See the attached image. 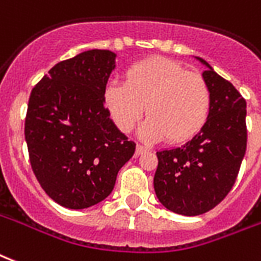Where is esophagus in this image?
<instances>
[{
    "instance_id": "esophagus-1",
    "label": "esophagus",
    "mask_w": 261,
    "mask_h": 261,
    "mask_svg": "<svg viewBox=\"0 0 261 261\" xmlns=\"http://www.w3.org/2000/svg\"><path fill=\"white\" fill-rule=\"evenodd\" d=\"M146 150H148V148H145V146L137 145V148H136V155H137V156L142 155V153H145Z\"/></svg>"
}]
</instances>
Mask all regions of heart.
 <instances>
[{
    "label": "heart",
    "instance_id": "b5f03b06",
    "mask_svg": "<svg viewBox=\"0 0 261 261\" xmlns=\"http://www.w3.org/2000/svg\"><path fill=\"white\" fill-rule=\"evenodd\" d=\"M103 103L116 127L128 133L144 116L142 140L184 142L199 133L209 119L212 95L199 73L187 71L178 62L152 57L133 63L124 83L109 80Z\"/></svg>",
    "mask_w": 261,
    "mask_h": 261
}]
</instances>
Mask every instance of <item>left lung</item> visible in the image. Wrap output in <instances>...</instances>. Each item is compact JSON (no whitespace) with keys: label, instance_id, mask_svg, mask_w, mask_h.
Returning a JSON list of instances; mask_svg holds the SVG:
<instances>
[{"label":"left lung","instance_id":"left-lung-1","mask_svg":"<svg viewBox=\"0 0 261 261\" xmlns=\"http://www.w3.org/2000/svg\"><path fill=\"white\" fill-rule=\"evenodd\" d=\"M212 95L209 119L184 145L156 152L153 178L158 199L182 216H199L227 196L246 152V102L238 90L202 58Z\"/></svg>","mask_w":261,"mask_h":261}]
</instances>
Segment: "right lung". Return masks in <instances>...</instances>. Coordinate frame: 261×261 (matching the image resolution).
<instances>
[{
	"instance_id": "add662e5",
	"label": "right lung",
	"mask_w": 261,
	"mask_h": 261,
	"mask_svg": "<svg viewBox=\"0 0 261 261\" xmlns=\"http://www.w3.org/2000/svg\"><path fill=\"white\" fill-rule=\"evenodd\" d=\"M115 67V52H82L57 63L29 98L24 138L32 169L45 194L67 209L106 199L136 152L103 103Z\"/></svg>"
}]
</instances>
